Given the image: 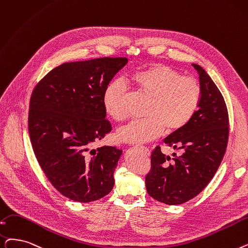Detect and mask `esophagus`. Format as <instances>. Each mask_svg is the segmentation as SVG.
I'll list each match as a JSON object with an SVG mask.
<instances>
[{
    "mask_svg": "<svg viewBox=\"0 0 248 248\" xmlns=\"http://www.w3.org/2000/svg\"><path fill=\"white\" fill-rule=\"evenodd\" d=\"M141 149H142V150H144L146 153L150 154V152H149V149H148V148H146V147H144V146H141Z\"/></svg>",
    "mask_w": 248,
    "mask_h": 248,
    "instance_id": "1",
    "label": "esophagus"
}]
</instances>
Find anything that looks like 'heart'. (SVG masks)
<instances>
[{"instance_id": "b5f03b06", "label": "heart", "mask_w": 248, "mask_h": 248, "mask_svg": "<svg viewBox=\"0 0 248 248\" xmlns=\"http://www.w3.org/2000/svg\"><path fill=\"white\" fill-rule=\"evenodd\" d=\"M133 81L147 97L151 98L145 121H135L117 132L120 141L128 144H144L168 132H177L188 124L199 109L202 88L197 79L182 74L164 63H155L137 72ZM106 112L114 121L123 122L128 116L126 88L113 81L103 94Z\"/></svg>"}]
</instances>
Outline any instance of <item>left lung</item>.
Listing matches in <instances>:
<instances>
[{
    "label": "left lung",
    "mask_w": 248,
    "mask_h": 248,
    "mask_svg": "<svg viewBox=\"0 0 248 248\" xmlns=\"http://www.w3.org/2000/svg\"><path fill=\"white\" fill-rule=\"evenodd\" d=\"M200 76L202 98L186 126L164 142L180 150L173 158L157 146L146 175L150 197L167 204H180L197 197L208 186L225 155L229 138V116L222 93L201 66L192 63Z\"/></svg>",
    "instance_id": "left-lung-1"
}]
</instances>
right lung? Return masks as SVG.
Listing matches in <instances>:
<instances>
[{"instance_id": "1", "label": "right lung", "mask_w": 248, "mask_h": 248, "mask_svg": "<svg viewBox=\"0 0 248 248\" xmlns=\"http://www.w3.org/2000/svg\"><path fill=\"white\" fill-rule=\"evenodd\" d=\"M126 58L64 62L32 91L28 131L32 149L52 186L66 198L97 201L111 191L123 150L92 145L110 133L103 94Z\"/></svg>"}]
</instances>
